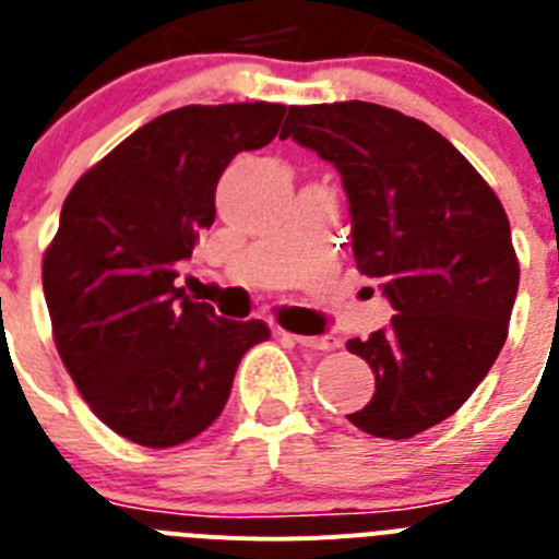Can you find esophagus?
<instances>
[{
  "mask_svg": "<svg viewBox=\"0 0 559 559\" xmlns=\"http://www.w3.org/2000/svg\"><path fill=\"white\" fill-rule=\"evenodd\" d=\"M289 337L304 348H314V352H332V348L340 346V340L326 334V337H309V334H289Z\"/></svg>",
  "mask_w": 559,
  "mask_h": 559,
  "instance_id": "1",
  "label": "esophagus"
}]
</instances>
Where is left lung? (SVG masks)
I'll return each instance as SVG.
<instances>
[{
	"mask_svg": "<svg viewBox=\"0 0 559 559\" xmlns=\"http://www.w3.org/2000/svg\"><path fill=\"white\" fill-rule=\"evenodd\" d=\"M281 138L340 171L357 270L382 278L396 312L346 343L377 377L348 421L411 439L453 416L507 343L521 281L507 211L450 140L388 106H289Z\"/></svg>",
	"mask_w": 559,
	"mask_h": 559,
	"instance_id": "obj_1",
	"label": "left lung"
}]
</instances>
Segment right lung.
<instances>
[{"instance_id": "add662e5", "label": "right lung", "mask_w": 559, "mask_h": 559, "mask_svg": "<svg viewBox=\"0 0 559 559\" xmlns=\"http://www.w3.org/2000/svg\"><path fill=\"white\" fill-rule=\"evenodd\" d=\"M284 104L182 106L140 126L67 193L41 261L58 357L109 430L174 448L219 419L264 320H225L174 286L216 219L236 154L278 134Z\"/></svg>"}]
</instances>
